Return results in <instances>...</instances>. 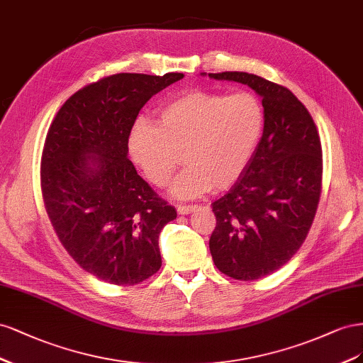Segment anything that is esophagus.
<instances>
[{"label":"esophagus","mask_w":363,"mask_h":363,"mask_svg":"<svg viewBox=\"0 0 363 363\" xmlns=\"http://www.w3.org/2000/svg\"><path fill=\"white\" fill-rule=\"evenodd\" d=\"M199 206L198 205H178V213L179 214H190V213H193L194 210H198Z\"/></svg>","instance_id":"34e87169"}]
</instances>
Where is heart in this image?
<instances>
[{
    "mask_svg": "<svg viewBox=\"0 0 363 363\" xmlns=\"http://www.w3.org/2000/svg\"><path fill=\"white\" fill-rule=\"evenodd\" d=\"M158 121L160 126L144 118L133 124L130 157L153 185L164 187L184 155L187 167L172 194L190 199L225 190L240 178L263 133L264 109L247 91L226 96L190 89L165 101Z\"/></svg>",
    "mask_w": 363,
    "mask_h": 363,
    "instance_id": "1",
    "label": "heart"
}]
</instances>
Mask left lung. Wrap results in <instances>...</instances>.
Masks as SVG:
<instances>
[{"label":"left lung","mask_w":363,"mask_h":363,"mask_svg":"<svg viewBox=\"0 0 363 363\" xmlns=\"http://www.w3.org/2000/svg\"><path fill=\"white\" fill-rule=\"evenodd\" d=\"M262 97L264 128L246 170L211 203L213 262L240 281L275 272L301 247L323 189V147L307 108L287 88L240 71L211 72Z\"/></svg>","instance_id":"8db88e82"}]
</instances>
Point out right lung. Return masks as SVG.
Segmentation results:
<instances>
[{"label":"right lung","mask_w":363,"mask_h":363,"mask_svg":"<svg viewBox=\"0 0 363 363\" xmlns=\"http://www.w3.org/2000/svg\"><path fill=\"white\" fill-rule=\"evenodd\" d=\"M184 77L120 72L74 92L56 113L40 160L48 219L74 262L101 281L133 286L161 267L158 237L174 206L128 158L141 108Z\"/></svg>","instance_id":"1"}]
</instances>
